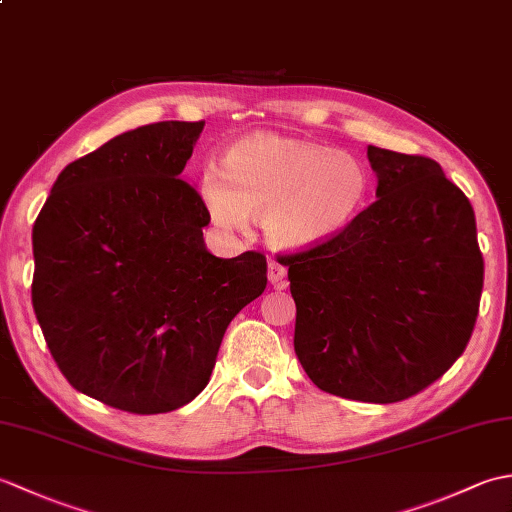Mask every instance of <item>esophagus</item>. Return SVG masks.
<instances>
[{
    "mask_svg": "<svg viewBox=\"0 0 512 512\" xmlns=\"http://www.w3.org/2000/svg\"><path fill=\"white\" fill-rule=\"evenodd\" d=\"M268 279H270V284L277 286V288L284 286L286 284V266L275 262V259H270V262H268Z\"/></svg>",
    "mask_w": 512,
    "mask_h": 512,
    "instance_id": "obj_1",
    "label": "esophagus"
}]
</instances>
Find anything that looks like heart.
<instances>
[{"label": "heart", "mask_w": 512, "mask_h": 512, "mask_svg": "<svg viewBox=\"0 0 512 512\" xmlns=\"http://www.w3.org/2000/svg\"><path fill=\"white\" fill-rule=\"evenodd\" d=\"M224 171L206 165L200 198L211 220L244 231L262 213L268 242L306 250L339 237L369 195L365 165L345 151L279 134H253L226 151Z\"/></svg>", "instance_id": "heart-1"}]
</instances>
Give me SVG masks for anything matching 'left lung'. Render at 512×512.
<instances>
[{"mask_svg": "<svg viewBox=\"0 0 512 512\" xmlns=\"http://www.w3.org/2000/svg\"><path fill=\"white\" fill-rule=\"evenodd\" d=\"M378 200L328 244L281 259L297 303L295 352L332 396L400 402L469 343L484 286L475 213L427 156L367 147Z\"/></svg>", "mask_w": 512, "mask_h": 512, "instance_id": "left-lung-1", "label": "left lung"}]
</instances>
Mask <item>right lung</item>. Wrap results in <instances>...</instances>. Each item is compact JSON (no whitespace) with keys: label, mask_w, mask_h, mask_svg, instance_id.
Wrapping results in <instances>:
<instances>
[{"label":"right lung","mask_w":512,"mask_h":512,"mask_svg":"<svg viewBox=\"0 0 512 512\" xmlns=\"http://www.w3.org/2000/svg\"><path fill=\"white\" fill-rule=\"evenodd\" d=\"M204 121L151 123L65 167L32 226V308L54 363L114 409L167 413L206 387L228 323L266 290V255L220 259L180 173Z\"/></svg>","instance_id":"obj_1"}]
</instances>
